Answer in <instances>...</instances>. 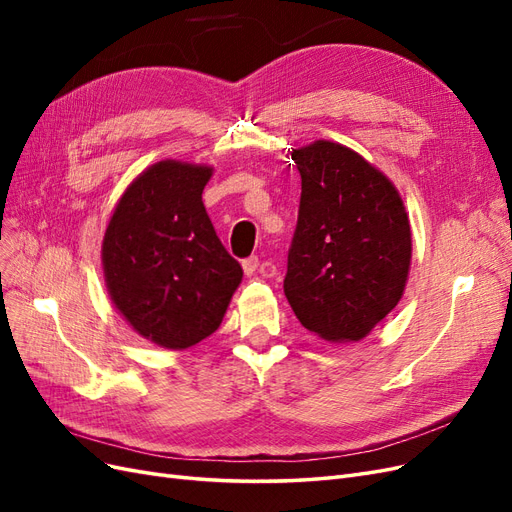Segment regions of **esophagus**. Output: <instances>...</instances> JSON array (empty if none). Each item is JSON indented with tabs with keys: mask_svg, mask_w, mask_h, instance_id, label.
Segmentation results:
<instances>
[{
	"mask_svg": "<svg viewBox=\"0 0 512 512\" xmlns=\"http://www.w3.org/2000/svg\"><path fill=\"white\" fill-rule=\"evenodd\" d=\"M258 265H260L258 256H250V258H245V260H243V271H245V275H247V277H252V275L258 271Z\"/></svg>",
	"mask_w": 512,
	"mask_h": 512,
	"instance_id": "esophagus-1",
	"label": "esophagus"
}]
</instances>
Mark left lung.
Wrapping results in <instances>:
<instances>
[{
	"label": "left lung",
	"instance_id": "1",
	"mask_svg": "<svg viewBox=\"0 0 512 512\" xmlns=\"http://www.w3.org/2000/svg\"><path fill=\"white\" fill-rule=\"evenodd\" d=\"M301 173L299 222L288 252L286 299L324 342L367 337L404 297L410 220L393 181L346 145L292 149Z\"/></svg>",
	"mask_w": 512,
	"mask_h": 512
}]
</instances>
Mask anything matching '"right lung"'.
Masks as SVG:
<instances>
[{
	"label": "right lung",
	"instance_id": "right-lung-1",
	"mask_svg": "<svg viewBox=\"0 0 512 512\" xmlns=\"http://www.w3.org/2000/svg\"><path fill=\"white\" fill-rule=\"evenodd\" d=\"M213 166L162 160L145 168L108 220L102 269L108 297L151 344L185 350L222 324L243 269L203 205Z\"/></svg>",
	"mask_w": 512,
	"mask_h": 512
}]
</instances>
